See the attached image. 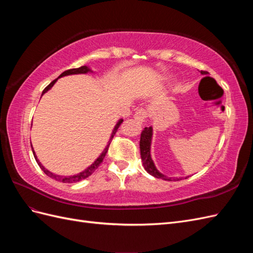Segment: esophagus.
Here are the masks:
<instances>
[{
	"instance_id": "esophagus-1",
	"label": "esophagus",
	"mask_w": 253,
	"mask_h": 253,
	"mask_svg": "<svg viewBox=\"0 0 253 253\" xmlns=\"http://www.w3.org/2000/svg\"><path fill=\"white\" fill-rule=\"evenodd\" d=\"M147 117H148V112L144 109H138L135 112V115H134V119L136 121L140 122V124H142Z\"/></svg>"
}]
</instances>
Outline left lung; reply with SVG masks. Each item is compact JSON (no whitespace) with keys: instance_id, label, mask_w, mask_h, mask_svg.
Returning a JSON list of instances; mask_svg holds the SVG:
<instances>
[{"instance_id":"obj_1","label":"left lung","mask_w":253,"mask_h":253,"mask_svg":"<svg viewBox=\"0 0 253 253\" xmlns=\"http://www.w3.org/2000/svg\"><path fill=\"white\" fill-rule=\"evenodd\" d=\"M202 74L205 75L206 72L202 71ZM152 135H153V128H152V126H149V127H144V129L141 132V136H140V143H139L140 155H141L142 164H143V168L145 169V171H147L149 174H151L152 176H154V177L162 178L164 180H170V181L181 180L182 177H168V176L162 174L156 169V167L151 158Z\"/></svg>"}]
</instances>
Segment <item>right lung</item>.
Instances as JSON below:
<instances>
[{"mask_svg":"<svg viewBox=\"0 0 253 253\" xmlns=\"http://www.w3.org/2000/svg\"><path fill=\"white\" fill-rule=\"evenodd\" d=\"M88 72H91L89 68L87 67V66H81V67H79V68H72V70H67V71H65V72H63L62 74H61L60 76H59V78H61V77H64V76H68V75H76V74H86V73H88ZM59 78H57V79H55L53 80L52 82H50L48 85L44 88V90L42 91V95L43 94H45L46 93V91L48 90V89H50L51 87H52V85L53 84H55L56 82H57V80L59 79ZM122 119H120L118 122H117V125L115 126V127H114V129H113V132H112V135H111V138H110V140H109V142H108V145H106L105 147V149H104V151L101 153V155L99 156L95 162L91 164L87 169H85L84 171H82V172H80V173H78V174H76V175H72V176H61V175H56V174H53V173H51V172H49L48 170H46L45 169V168L42 166V164L39 162V160H38V158H37V156H36V154H35V151L33 150V153H34V156H35V158H36V162H37V164L39 165V167L41 168L42 169V171L46 174L47 176H49L50 178H52V179H56V180H58V181H61V182H64V183H72V182H78V181H80V180H82V179H85V178H87L88 176H90L91 174H93L97 169H98V167L101 165V163L103 162V159H104V157H105V155H106V153H108V150H109V147H110V144H111V142H112V139H113V137H114V135L116 134V132H117V129H118V127L120 126V125L122 124ZM32 149H33V147H32Z\"/></svg>","mask_w":253,"mask_h":253,"instance_id":"1","label":"right lung"}]
</instances>
